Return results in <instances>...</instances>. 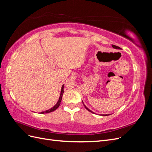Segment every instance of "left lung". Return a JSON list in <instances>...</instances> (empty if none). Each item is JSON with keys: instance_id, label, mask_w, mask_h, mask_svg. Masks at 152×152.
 Instances as JSON below:
<instances>
[{"instance_id": "1", "label": "left lung", "mask_w": 152, "mask_h": 152, "mask_svg": "<svg viewBox=\"0 0 152 152\" xmlns=\"http://www.w3.org/2000/svg\"><path fill=\"white\" fill-rule=\"evenodd\" d=\"M112 47L113 48H115V49H121V48L120 47H118V46H117V45H112ZM82 103H83V102H82ZM83 104H84V103H83ZM84 107L87 110H88V111H89L90 112H91V113H94L93 112H92L91 111V110H90L89 108H87V107H86V106L84 104ZM108 115L109 114H106V115H102V116H103V115H104V116H108Z\"/></svg>"}]
</instances>
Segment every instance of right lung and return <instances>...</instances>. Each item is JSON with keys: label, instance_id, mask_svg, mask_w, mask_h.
<instances>
[{"label": "right lung", "instance_id": "add662e5", "mask_svg": "<svg viewBox=\"0 0 152 152\" xmlns=\"http://www.w3.org/2000/svg\"><path fill=\"white\" fill-rule=\"evenodd\" d=\"M63 93H64V84H63V85L62 86V87H61L60 96H59V100H58V102H57V103H56V104H55L53 108H51L49 109V110H46V111L42 112L40 113H50V112H52L54 111V110H56L59 107V106L60 105V104H61V99H62V96H63Z\"/></svg>", "mask_w": 152, "mask_h": 152}]
</instances>
